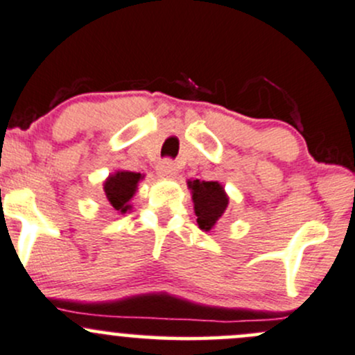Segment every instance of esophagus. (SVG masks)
I'll list each match as a JSON object with an SVG mask.
<instances>
[{
	"label": "esophagus",
	"instance_id": "esophagus-1",
	"mask_svg": "<svg viewBox=\"0 0 355 355\" xmlns=\"http://www.w3.org/2000/svg\"><path fill=\"white\" fill-rule=\"evenodd\" d=\"M158 173H159V177H163V178H173L175 173H177L175 163L171 162V159H163V162H159Z\"/></svg>",
	"mask_w": 355,
	"mask_h": 355
}]
</instances>
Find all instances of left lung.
Returning <instances> with one entry per match:
<instances>
[{"label":"left lung","mask_w":355,"mask_h":355,"mask_svg":"<svg viewBox=\"0 0 355 355\" xmlns=\"http://www.w3.org/2000/svg\"><path fill=\"white\" fill-rule=\"evenodd\" d=\"M187 185L192 190L197 225L202 231H211L212 227L218 225L219 219L223 218L227 202H230L225 189L219 182L189 180Z\"/></svg>","instance_id":"obj_1"}]
</instances>
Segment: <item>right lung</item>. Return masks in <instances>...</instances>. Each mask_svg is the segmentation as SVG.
Here are the masks:
<instances>
[{"label": "right lung", "instance_id": "right-lung-1", "mask_svg": "<svg viewBox=\"0 0 355 355\" xmlns=\"http://www.w3.org/2000/svg\"><path fill=\"white\" fill-rule=\"evenodd\" d=\"M141 178L143 175L134 173V171H117L107 178L103 184V192H105L107 202L114 207V211L121 214L129 211V200L136 193Z\"/></svg>", "mask_w": 355, "mask_h": 355}]
</instances>
